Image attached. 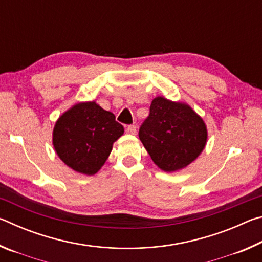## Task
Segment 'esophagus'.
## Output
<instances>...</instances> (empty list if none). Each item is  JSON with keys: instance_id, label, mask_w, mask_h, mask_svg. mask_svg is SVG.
<instances>
[{"instance_id": "esophagus-1", "label": "esophagus", "mask_w": 262, "mask_h": 262, "mask_svg": "<svg viewBox=\"0 0 262 262\" xmlns=\"http://www.w3.org/2000/svg\"><path fill=\"white\" fill-rule=\"evenodd\" d=\"M126 132L128 134H132V135H135L136 134V126L134 125H129L126 127Z\"/></svg>"}]
</instances>
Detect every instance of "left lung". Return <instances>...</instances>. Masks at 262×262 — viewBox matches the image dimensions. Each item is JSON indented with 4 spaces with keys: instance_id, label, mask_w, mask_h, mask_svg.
I'll list each match as a JSON object with an SVG mask.
<instances>
[{
    "instance_id": "obj_1",
    "label": "left lung",
    "mask_w": 262,
    "mask_h": 262,
    "mask_svg": "<svg viewBox=\"0 0 262 262\" xmlns=\"http://www.w3.org/2000/svg\"><path fill=\"white\" fill-rule=\"evenodd\" d=\"M139 136L156 165L173 172L192 163L205 148V122L188 105L157 97Z\"/></svg>"
}]
</instances>
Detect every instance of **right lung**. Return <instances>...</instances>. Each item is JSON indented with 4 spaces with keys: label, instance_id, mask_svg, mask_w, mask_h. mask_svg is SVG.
<instances>
[{
    "label": "right lung",
    "instance_id": "add662e5",
    "mask_svg": "<svg viewBox=\"0 0 262 262\" xmlns=\"http://www.w3.org/2000/svg\"><path fill=\"white\" fill-rule=\"evenodd\" d=\"M123 134L113 113L95 101L73 106L56 121L53 144L61 161L79 173L92 176L104 165L113 142Z\"/></svg>",
    "mask_w": 262,
    "mask_h": 262
}]
</instances>
